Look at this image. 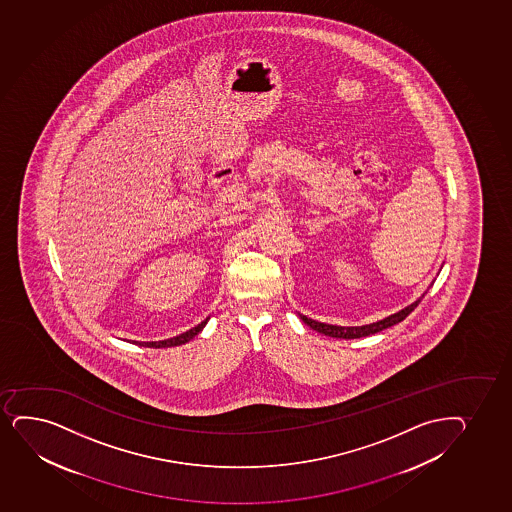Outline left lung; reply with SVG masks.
I'll return each instance as SVG.
<instances>
[{
	"instance_id": "obj_1",
	"label": "left lung",
	"mask_w": 512,
	"mask_h": 512,
	"mask_svg": "<svg viewBox=\"0 0 512 512\" xmlns=\"http://www.w3.org/2000/svg\"><path fill=\"white\" fill-rule=\"evenodd\" d=\"M425 294H427V292H425ZM425 294L420 295L417 300H413L410 306H406L405 309H401V311L394 312V314H391L388 318L379 319L376 323L362 324V326H336V324L319 323V321L307 318L304 314H299V318L302 319L309 328L318 331L321 335L331 336V338H343V340H353V338L374 335V333H379L382 329L391 328L394 324L401 323V321L422 302Z\"/></svg>"
}]
</instances>
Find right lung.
Masks as SVG:
<instances>
[{
    "label": "right lung",
    "instance_id": "add662e5",
    "mask_svg": "<svg viewBox=\"0 0 512 512\" xmlns=\"http://www.w3.org/2000/svg\"><path fill=\"white\" fill-rule=\"evenodd\" d=\"M208 319L210 316L205 319V321H201L200 324H196L194 328L188 329V331H184L181 335L172 336V338H167V340H159V341H131V343H136V345H140V347H148V348H169V347H179V345H184V343H188V341L193 340L194 336L200 333L201 329L205 328L206 323H208Z\"/></svg>",
    "mask_w": 512,
    "mask_h": 512
}]
</instances>
